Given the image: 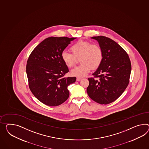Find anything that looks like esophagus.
<instances>
[{"mask_svg": "<svg viewBox=\"0 0 149 149\" xmlns=\"http://www.w3.org/2000/svg\"><path fill=\"white\" fill-rule=\"evenodd\" d=\"M81 79H82V78H79V77L77 78L76 79L77 81H80Z\"/></svg>", "mask_w": 149, "mask_h": 149, "instance_id": "34e87169", "label": "esophagus"}]
</instances>
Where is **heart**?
<instances>
[{
  "label": "heart",
  "instance_id": "b5f03b06",
  "mask_svg": "<svg viewBox=\"0 0 149 149\" xmlns=\"http://www.w3.org/2000/svg\"><path fill=\"white\" fill-rule=\"evenodd\" d=\"M72 54L64 51L61 57L65 65L72 68L75 65L77 59L81 64L71 71V74L77 77L86 76L91 69H97L103 59V50L100 46L90 42L79 40L70 47Z\"/></svg>",
  "mask_w": 149,
  "mask_h": 149
}]
</instances>
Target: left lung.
Instances as JSON below:
<instances>
[{"label": "left lung", "instance_id": "1", "mask_svg": "<svg viewBox=\"0 0 149 149\" xmlns=\"http://www.w3.org/2000/svg\"><path fill=\"white\" fill-rule=\"evenodd\" d=\"M102 48V64L92 74L95 78H88L87 93L91 99L100 104L114 102L127 88L131 65L128 54L121 46L104 36L92 37Z\"/></svg>", "mask_w": 149, "mask_h": 149}]
</instances>
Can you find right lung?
I'll return each mask as SVG.
<instances>
[{
  "mask_svg": "<svg viewBox=\"0 0 149 149\" xmlns=\"http://www.w3.org/2000/svg\"><path fill=\"white\" fill-rule=\"evenodd\" d=\"M76 38L51 37L35 47L27 61L29 88L40 102L50 107L64 103L69 98L68 86L76 77H64L69 71L61 54Z\"/></svg>",
  "mask_w": 149,
  "mask_h": 149,
  "instance_id": "obj_1",
  "label": "right lung"
}]
</instances>
